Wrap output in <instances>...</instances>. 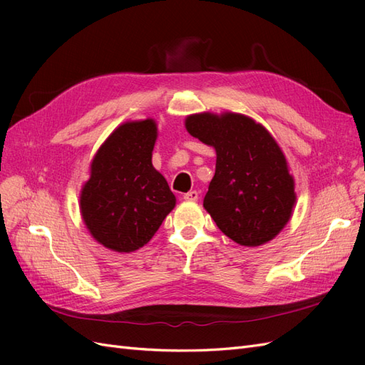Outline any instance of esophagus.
<instances>
[{"mask_svg":"<svg viewBox=\"0 0 365 365\" xmlns=\"http://www.w3.org/2000/svg\"><path fill=\"white\" fill-rule=\"evenodd\" d=\"M184 200L185 201H196L197 197H200V192H196V190H190L189 193H184Z\"/></svg>","mask_w":365,"mask_h":365,"instance_id":"obj_1","label":"esophagus"}]
</instances>
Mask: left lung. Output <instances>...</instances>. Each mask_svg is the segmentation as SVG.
Instances as JSON below:
<instances>
[{"mask_svg":"<svg viewBox=\"0 0 365 365\" xmlns=\"http://www.w3.org/2000/svg\"><path fill=\"white\" fill-rule=\"evenodd\" d=\"M189 134L216 149V172L204 208L239 245L257 247L277 236L295 204L283 152L262 125L240 114L187 117Z\"/></svg>","mask_w":365,"mask_h":365,"instance_id":"1","label":"left lung"}]
</instances>
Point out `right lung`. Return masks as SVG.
I'll use <instances>...</instances> for the list:
<instances>
[{
  "label": "right lung",
  "instance_id": "1",
  "mask_svg": "<svg viewBox=\"0 0 365 365\" xmlns=\"http://www.w3.org/2000/svg\"><path fill=\"white\" fill-rule=\"evenodd\" d=\"M155 140V121H129L93 160L81 212L93 237L109 250L130 252L146 245L175 207L168 181L152 165Z\"/></svg>",
  "mask_w": 365,
  "mask_h": 365
}]
</instances>
